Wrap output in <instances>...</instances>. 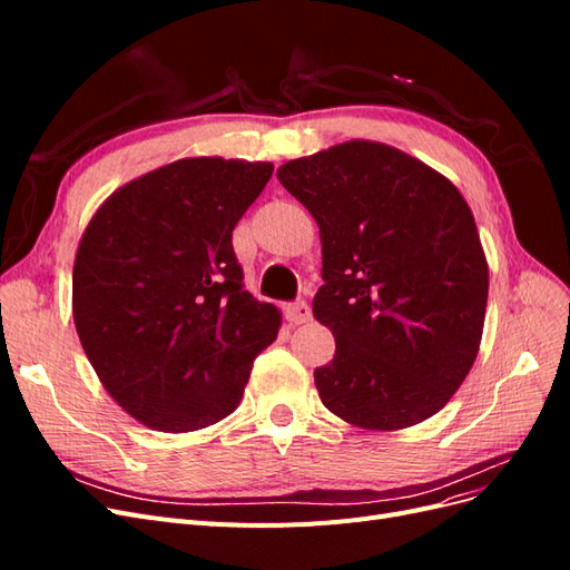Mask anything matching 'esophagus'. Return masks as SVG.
I'll return each mask as SVG.
<instances>
[{
  "mask_svg": "<svg viewBox=\"0 0 570 570\" xmlns=\"http://www.w3.org/2000/svg\"><path fill=\"white\" fill-rule=\"evenodd\" d=\"M285 316L289 323H295V325L306 323L308 318H312V306H308L304 299H297V302L285 306Z\"/></svg>",
  "mask_w": 570,
  "mask_h": 570,
  "instance_id": "34e87169",
  "label": "esophagus"
}]
</instances>
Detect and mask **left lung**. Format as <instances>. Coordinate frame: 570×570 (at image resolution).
Wrapping results in <instances>:
<instances>
[{
  "mask_svg": "<svg viewBox=\"0 0 570 570\" xmlns=\"http://www.w3.org/2000/svg\"><path fill=\"white\" fill-rule=\"evenodd\" d=\"M278 180L321 228L314 316L335 335L314 371L321 402L368 430L430 419L469 375L485 323L469 204L438 170L366 140L287 161Z\"/></svg>",
  "mask_w": 570,
  "mask_h": 570,
  "instance_id": "1",
  "label": "left lung"
}]
</instances>
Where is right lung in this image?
<instances>
[{
  "label": "right lung",
  "instance_id": "1",
  "mask_svg": "<svg viewBox=\"0 0 570 570\" xmlns=\"http://www.w3.org/2000/svg\"><path fill=\"white\" fill-rule=\"evenodd\" d=\"M273 164L180 159L92 216L73 266V321L101 385L132 419L189 433L243 402L281 314L245 289L237 220Z\"/></svg>",
  "mask_w": 570,
  "mask_h": 570
}]
</instances>
